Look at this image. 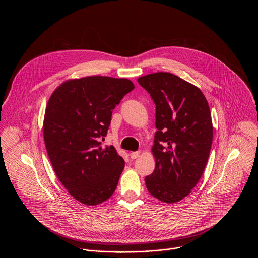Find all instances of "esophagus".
Listing matches in <instances>:
<instances>
[{
    "instance_id": "34e87169",
    "label": "esophagus",
    "mask_w": 258,
    "mask_h": 258,
    "mask_svg": "<svg viewBox=\"0 0 258 258\" xmlns=\"http://www.w3.org/2000/svg\"><path fill=\"white\" fill-rule=\"evenodd\" d=\"M140 151H138V152H132V153H130V158L131 159H136V158H138L139 156H140Z\"/></svg>"
}]
</instances>
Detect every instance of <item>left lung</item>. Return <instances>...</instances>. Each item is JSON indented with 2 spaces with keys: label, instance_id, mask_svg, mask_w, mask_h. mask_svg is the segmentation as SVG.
<instances>
[{
  "label": "left lung",
  "instance_id": "left-lung-1",
  "mask_svg": "<svg viewBox=\"0 0 258 258\" xmlns=\"http://www.w3.org/2000/svg\"><path fill=\"white\" fill-rule=\"evenodd\" d=\"M156 104L152 154L155 170L145 178L148 191L163 203L185 198L200 181L213 143L209 103L199 87L170 73L139 77Z\"/></svg>",
  "mask_w": 258,
  "mask_h": 258
}]
</instances>
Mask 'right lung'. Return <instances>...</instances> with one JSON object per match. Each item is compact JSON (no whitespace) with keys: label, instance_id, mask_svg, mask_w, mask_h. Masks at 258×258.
Listing matches in <instances>:
<instances>
[{"label":"right lung","instance_id":"add662e5","mask_svg":"<svg viewBox=\"0 0 258 258\" xmlns=\"http://www.w3.org/2000/svg\"><path fill=\"white\" fill-rule=\"evenodd\" d=\"M134 87L127 78L86 76L62 82L48 99L42 127L46 152L59 182L83 205H99L116 189L125 162L101 141L112 110Z\"/></svg>","mask_w":258,"mask_h":258}]
</instances>
